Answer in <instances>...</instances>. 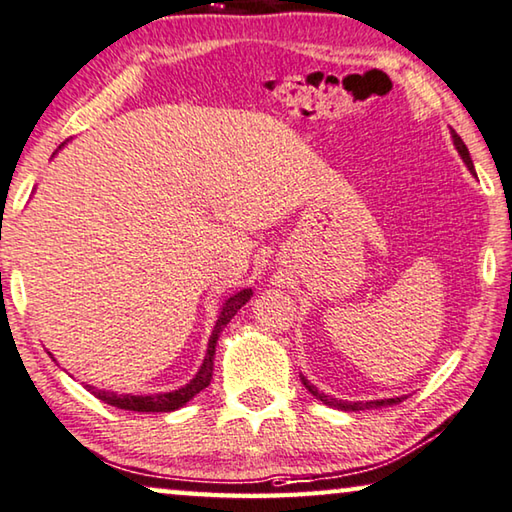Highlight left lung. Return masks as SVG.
<instances>
[{"instance_id": "1", "label": "left lung", "mask_w": 512, "mask_h": 512, "mask_svg": "<svg viewBox=\"0 0 512 512\" xmlns=\"http://www.w3.org/2000/svg\"><path fill=\"white\" fill-rule=\"evenodd\" d=\"M451 139H453V145H456L460 159L465 161V166L469 168V173L476 175L474 161H472V157H469L467 145L462 143V139H460V136H458L456 132H453V129H451ZM300 383L305 385V389L314 396V399H319V401H323L326 405H330V408H337V410H344V412H358V410L380 408V405H394V403H401V401L405 399V396H396V399H378V401H367V403H362V401H337V399H332V396L319 392V389H316V385H312L310 380H307V378L303 376V373H300Z\"/></svg>"}]
</instances>
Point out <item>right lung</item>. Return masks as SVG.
I'll list each match as a JSON object with an SVG mask.
<instances>
[{
    "instance_id": "1",
    "label": "right lung",
    "mask_w": 512,
    "mask_h": 512,
    "mask_svg": "<svg viewBox=\"0 0 512 512\" xmlns=\"http://www.w3.org/2000/svg\"><path fill=\"white\" fill-rule=\"evenodd\" d=\"M63 145H66V143H63ZM63 145H59V150L63 148ZM250 296H253V289H241V291H237V294H232L230 298L225 300L221 312H218V319H216V326L212 330V337H209L205 360H202L196 376H193L184 387L173 389V392H164V394H118V392H109V389H97L93 385H86V389L95 396V399H100V401L109 403V405H113V408H120V410L173 412L177 408H182V405L189 403L193 396L200 394L202 389L212 383L214 355H216L218 337H221V332H223L227 323L232 321V316L248 303Z\"/></svg>"
}]
</instances>
